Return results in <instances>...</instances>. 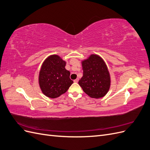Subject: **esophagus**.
I'll use <instances>...</instances> for the list:
<instances>
[{
	"instance_id": "esophagus-1",
	"label": "esophagus",
	"mask_w": 150,
	"mask_h": 150,
	"mask_svg": "<svg viewBox=\"0 0 150 150\" xmlns=\"http://www.w3.org/2000/svg\"><path fill=\"white\" fill-rule=\"evenodd\" d=\"M78 81H79V79H78V78H77V79H76L74 80V83H78Z\"/></svg>"
}]
</instances>
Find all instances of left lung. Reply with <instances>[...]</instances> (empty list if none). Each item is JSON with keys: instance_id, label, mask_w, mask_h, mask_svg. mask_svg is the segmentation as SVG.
<instances>
[{"instance_id": "left-lung-1", "label": "left lung", "mask_w": 150, "mask_h": 150, "mask_svg": "<svg viewBox=\"0 0 150 150\" xmlns=\"http://www.w3.org/2000/svg\"><path fill=\"white\" fill-rule=\"evenodd\" d=\"M83 76L79 84L84 92L93 98L105 96L111 85L110 74L106 63L96 54L82 61Z\"/></svg>"}]
</instances>
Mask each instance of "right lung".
<instances>
[{"label":"right lung","instance_id":"1","mask_svg":"<svg viewBox=\"0 0 150 150\" xmlns=\"http://www.w3.org/2000/svg\"><path fill=\"white\" fill-rule=\"evenodd\" d=\"M66 61L57 55L49 56L42 63L39 75V84L42 93L56 98L65 93L73 83L70 72L66 69Z\"/></svg>","mask_w":150,"mask_h":150}]
</instances>
